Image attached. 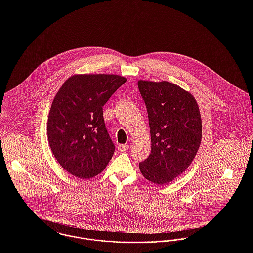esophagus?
<instances>
[{
    "label": "esophagus",
    "mask_w": 253,
    "mask_h": 253,
    "mask_svg": "<svg viewBox=\"0 0 253 253\" xmlns=\"http://www.w3.org/2000/svg\"><path fill=\"white\" fill-rule=\"evenodd\" d=\"M119 150L121 151V152H124V151H127L128 149H129V145L127 144H121L119 145Z\"/></svg>",
    "instance_id": "obj_1"
}]
</instances>
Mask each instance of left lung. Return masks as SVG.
<instances>
[{
	"label": "left lung",
	"instance_id": "obj_1",
	"mask_svg": "<svg viewBox=\"0 0 253 253\" xmlns=\"http://www.w3.org/2000/svg\"><path fill=\"white\" fill-rule=\"evenodd\" d=\"M148 112L152 150L139 163L146 179L157 185L173 180L190 166L201 143L202 122L190 93L168 82L137 83Z\"/></svg>",
	"mask_w": 253,
	"mask_h": 253
}]
</instances>
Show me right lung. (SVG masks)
<instances>
[{"label": "right lung", "instance_id": "right-lung-1", "mask_svg": "<svg viewBox=\"0 0 253 253\" xmlns=\"http://www.w3.org/2000/svg\"><path fill=\"white\" fill-rule=\"evenodd\" d=\"M125 82L117 75H76L55 96L47 122L49 145L60 166L74 176H96L113 157L116 147L102 107Z\"/></svg>", "mask_w": 253, "mask_h": 253}]
</instances>
